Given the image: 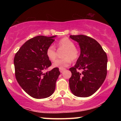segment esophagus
Returning <instances> with one entry per match:
<instances>
[{
    "label": "esophagus",
    "mask_w": 121,
    "mask_h": 121,
    "mask_svg": "<svg viewBox=\"0 0 121 121\" xmlns=\"http://www.w3.org/2000/svg\"><path fill=\"white\" fill-rule=\"evenodd\" d=\"M59 70H60V72H61V73H62L64 70H65V68H59Z\"/></svg>",
    "instance_id": "34e87169"
}]
</instances>
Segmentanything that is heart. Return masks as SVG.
Wrapping results in <instances>:
<instances>
[{
    "instance_id": "obj_1",
    "label": "heart",
    "mask_w": 121,
    "mask_h": 121,
    "mask_svg": "<svg viewBox=\"0 0 121 121\" xmlns=\"http://www.w3.org/2000/svg\"><path fill=\"white\" fill-rule=\"evenodd\" d=\"M60 48L64 49L62 53V59H57L53 63L54 68H64L70 64L72 61H76L78 59L80 52L75 47L74 43L67 37L62 39L57 44ZM46 55L51 61H54L56 58V48L53 45H50L46 51Z\"/></svg>"
}]
</instances>
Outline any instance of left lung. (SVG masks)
I'll list each match as a JSON object with an SVG mask.
<instances>
[{
  "instance_id": "obj_1",
  "label": "left lung",
  "mask_w": 121,
  "mask_h": 121,
  "mask_svg": "<svg viewBox=\"0 0 121 121\" xmlns=\"http://www.w3.org/2000/svg\"><path fill=\"white\" fill-rule=\"evenodd\" d=\"M69 37L78 43L81 49L76 65L69 69L72 73L69 87L76 96L89 97L100 87L106 78V53L100 44L91 37L83 35ZM78 69L83 72H79Z\"/></svg>"
}]
</instances>
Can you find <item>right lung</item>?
<instances>
[{"instance_id":"right-lung-1","label":"right lung","mask_w":121,"mask_h":121,"mask_svg":"<svg viewBox=\"0 0 121 121\" xmlns=\"http://www.w3.org/2000/svg\"><path fill=\"white\" fill-rule=\"evenodd\" d=\"M56 36H37L20 47L14 57L15 77L24 91L32 97L45 98L53 93L60 72L58 68L44 71L52 63L46 55L48 47Z\"/></svg>"}]
</instances>
